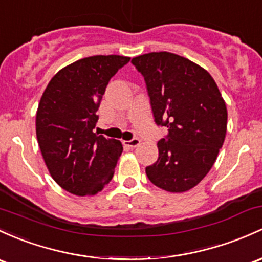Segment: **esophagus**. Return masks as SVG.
<instances>
[{"label": "esophagus", "mask_w": 262, "mask_h": 262, "mask_svg": "<svg viewBox=\"0 0 262 262\" xmlns=\"http://www.w3.org/2000/svg\"><path fill=\"white\" fill-rule=\"evenodd\" d=\"M140 143H141V140L140 139H132V140H128V141H123V145L128 146V147H132V148L140 146Z\"/></svg>", "instance_id": "34e87169"}]
</instances>
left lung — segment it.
<instances>
[{
    "label": "left lung",
    "instance_id": "left-lung-1",
    "mask_svg": "<svg viewBox=\"0 0 262 262\" xmlns=\"http://www.w3.org/2000/svg\"><path fill=\"white\" fill-rule=\"evenodd\" d=\"M131 62L145 78L155 122L168 128L146 175L168 192L191 190L215 164L226 136L220 90L206 70L175 53H145Z\"/></svg>",
    "mask_w": 262,
    "mask_h": 262
}]
</instances>
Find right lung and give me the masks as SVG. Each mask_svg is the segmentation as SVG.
Returning a JSON list of instances; mask_svg holds the SVG:
<instances>
[{
	"label": "right lung",
	"instance_id": "1",
	"mask_svg": "<svg viewBox=\"0 0 262 262\" xmlns=\"http://www.w3.org/2000/svg\"><path fill=\"white\" fill-rule=\"evenodd\" d=\"M128 61L117 55L81 58L60 70L42 94L38 146L52 179L74 195H96L114 176L122 143L94 128L108 81Z\"/></svg>",
	"mask_w": 262,
	"mask_h": 262
}]
</instances>
